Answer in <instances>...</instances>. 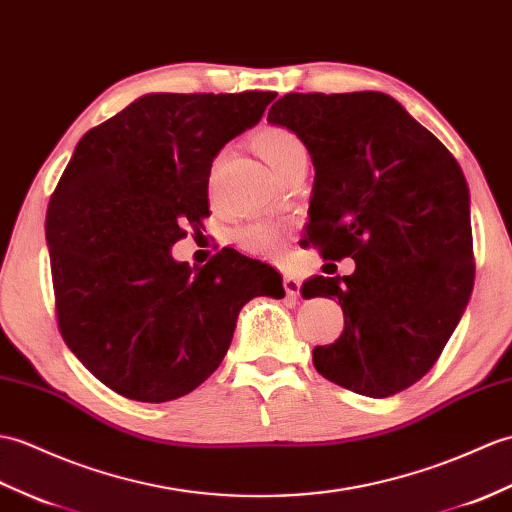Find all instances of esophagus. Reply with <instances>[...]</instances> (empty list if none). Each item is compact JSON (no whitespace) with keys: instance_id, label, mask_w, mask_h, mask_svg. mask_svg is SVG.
<instances>
[{"instance_id":"obj_1","label":"esophagus","mask_w":512,"mask_h":512,"mask_svg":"<svg viewBox=\"0 0 512 512\" xmlns=\"http://www.w3.org/2000/svg\"><path fill=\"white\" fill-rule=\"evenodd\" d=\"M283 288H285V294L292 296V299H296V296L301 294V279L294 277V275H285L283 277Z\"/></svg>"}]
</instances>
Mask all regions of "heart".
I'll use <instances>...</instances> for the list:
<instances>
[{
  "mask_svg": "<svg viewBox=\"0 0 512 512\" xmlns=\"http://www.w3.org/2000/svg\"><path fill=\"white\" fill-rule=\"evenodd\" d=\"M255 148L275 174L305 154V148L294 133L283 126H264L255 133ZM283 242V227L277 222H251L233 233V244L253 255H275Z\"/></svg>",
  "mask_w": 512,
  "mask_h": 512,
  "instance_id": "b5f03b06",
  "label": "heart"
}]
</instances>
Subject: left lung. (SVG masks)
Wrapping results in <instances>:
<instances>
[{
    "mask_svg": "<svg viewBox=\"0 0 512 512\" xmlns=\"http://www.w3.org/2000/svg\"><path fill=\"white\" fill-rule=\"evenodd\" d=\"M268 122L314 163L305 244L355 259L349 277H312L303 296L338 299L342 336L312 351L316 371L373 399L430 371L473 290L469 187L458 161L379 91L288 93Z\"/></svg>",
    "mask_w": 512,
    "mask_h": 512,
    "instance_id": "8db88e82",
    "label": "left lung"
}]
</instances>
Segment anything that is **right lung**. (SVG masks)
I'll list each match as a JSON object with an SVG mask.
<instances>
[{"label":"right lung","mask_w":512,"mask_h":512,"mask_svg":"<svg viewBox=\"0 0 512 512\" xmlns=\"http://www.w3.org/2000/svg\"><path fill=\"white\" fill-rule=\"evenodd\" d=\"M272 91L148 93L78 141L45 216L58 329L117 395H187L227 355L237 314L281 299L279 272L233 248L189 268L172 257L209 216V172Z\"/></svg>","instance_id":"add662e5"}]
</instances>
